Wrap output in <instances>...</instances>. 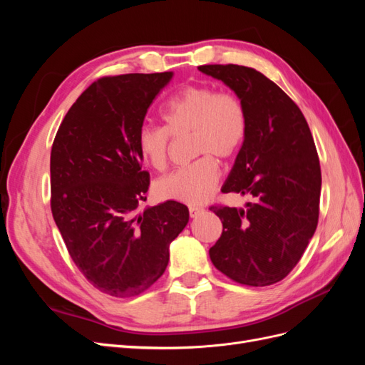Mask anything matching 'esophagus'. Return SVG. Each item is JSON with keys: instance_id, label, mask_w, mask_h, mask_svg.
Wrapping results in <instances>:
<instances>
[{"instance_id": "1", "label": "esophagus", "mask_w": 365, "mask_h": 365, "mask_svg": "<svg viewBox=\"0 0 365 365\" xmlns=\"http://www.w3.org/2000/svg\"><path fill=\"white\" fill-rule=\"evenodd\" d=\"M204 212L202 207H197V205H190L189 207V213H190V217H196L197 215H201Z\"/></svg>"}]
</instances>
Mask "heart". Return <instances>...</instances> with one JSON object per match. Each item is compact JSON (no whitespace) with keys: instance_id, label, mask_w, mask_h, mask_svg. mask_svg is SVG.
I'll return each instance as SVG.
<instances>
[{"instance_id":"1","label":"heart","mask_w":365,"mask_h":365,"mask_svg":"<svg viewBox=\"0 0 365 365\" xmlns=\"http://www.w3.org/2000/svg\"><path fill=\"white\" fill-rule=\"evenodd\" d=\"M161 115L165 128L143 125L137 134V146L155 170H164L169 160L172 135H192L195 160L157 182L163 200L184 204H201L212 195L219 182V164L233 160L244 146L248 117L244 102L213 85L184 86L164 103Z\"/></svg>"}]
</instances>
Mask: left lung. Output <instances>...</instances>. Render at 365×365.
<instances>
[{
    "instance_id": "1",
    "label": "left lung",
    "mask_w": 365,
    "mask_h": 365,
    "mask_svg": "<svg viewBox=\"0 0 365 365\" xmlns=\"http://www.w3.org/2000/svg\"><path fill=\"white\" fill-rule=\"evenodd\" d=\"M244 102L248 130L224 193L251 197L247 208L212 205L222 235L208 254L228 279L247 286L283 280L318 224L322 169L307 121L279 85L244 65H201Z\"/></svg>"
}]
</instances>
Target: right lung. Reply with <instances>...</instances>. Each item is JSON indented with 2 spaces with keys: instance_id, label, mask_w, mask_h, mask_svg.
Wrapping results in <instances>:
<instances>
[{
  "instance_id": "obj_1",
  "label": "right lung",
  "mask_w": 365,
  "mask_h": 365,
  "mask_svg": "<svg viewBox=\"0 0 365 365\" xmlns=\"http://www.w3.org/2000/svg\"><path fill=\"white\" fill-rule=\"evenodd\" d=\"M172 74L101 77L73 103L51 146L54 222L85 279L113 297L149 289L189 222V208L176 201L134 213L150 182L137 134Z\"/></svg>"
}]
</instances>
